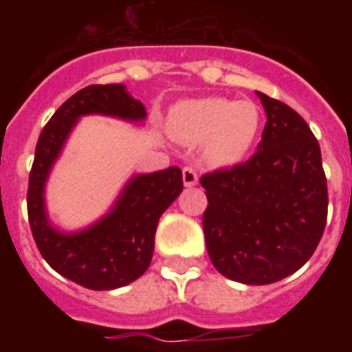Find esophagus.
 <instances>
[{
  "mask_svg": "<svg viewBox=\"0 0 352 352\" xmlns=\"http://www.w3.org/2000/svg\"><path fill=\"white\" fill-rule=\"evenodd\" d=\"M183 183H185V186L197 185V173L192 166L183 167Z\"/></svg>",
  "mask_w": 352,
  "mask_h": 352,
  "instance_id": "obj_1",
  "label": "esophagus"
}]
</instances>
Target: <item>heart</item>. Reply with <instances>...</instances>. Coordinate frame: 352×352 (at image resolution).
Wrapping results in <instances>:
<instances>
[{
	"instance_id": "heart-1",
	"label": "heart",
	"mask_w": 352,
	"mask_h": 352,
	"mask_svg": "<svg viewBox=\"0 0 352 352\" xmlns=\"http://www.w3.org/2000/svg\"><path fill=\"white\" fill-rule=\"evenodd\" d=\"M263 113L250 100L201 98L183 102L170 113L176 139L190 144L204 142V155L214 166H234L259 139Z\"/></svg>"
}]
</instances>
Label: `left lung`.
Here are the masks:
<instances>
[{
	"mask_svg": "<svg viewBox=\"0 0 352 352\" xmlns=\"http://www.w3.org/2000/svg\"><path fill=\"white\" fill-rule=\"evenodd\" d=\"M257 95L268 121L256 153L201 176L208 256L219 273L248 285L273 284L298 272L316 252L328 217L316 135L287 104Z\"/></svg>",
	"mask_w": 352,
	"mask_h": 352,
	"instance_id": "1",
	"label": "left lung"
}]
</instances>
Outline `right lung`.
Returning a JSON list of instances; mask_svg holds the SVG:
<instances>
[{
	"label": "right lung",
	"mask_w": 352,
	"mask_h": 352,
	"mask_svg": "<svg viewBox=\"0 0 352 352\" xmlns=\"http://www.w3.org/2000/svg\"><path fill=\"white\" fill-rule=\"evenodd\" d=\"M84 114L144 120L146 109L123 84H91L61 105L43 126L28 183V219L42 257L54 272L93 291L118 289L138 280L153 257L162 213L183 190L182 169L169 167L135 176L113 211L86 231L63 234L52 229L43 206V186L68 133Z\"/></svg>",
	"instance_id": "add662e5"
}]
</instances>
